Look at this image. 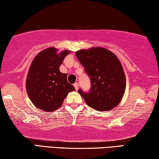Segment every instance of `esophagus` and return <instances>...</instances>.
Returning <instances> with one entry per match:
<instances>
[{
  "instance_id": "1",
  "label": "esophagus",
  "mask_w": 159,
  "mask_h": 159,
  "mask_svg": "<svg viewBox=\"0 0 159 159\" xmlns=\"http://www.w3.org/2000/svg\"><path fill=\"white\" fill-rule=\"evenodd\" d=\"M74 86H75V88L76 89V90H78V88H79V84H78L77 82H76V83L74 84Z\"/></svg>"
}]
</instances>
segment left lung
Segmentation results:
<instances>
[{"instance_id": "obj_1", "label": "left lung", "mask_w": 159, "mask_h": 159, "mask_svg": "<svg viewBox=\"0 0 159 159\" xmlns=\"http://www.w3.org/2000/svg\"><path fill=\"white\" fill-rule=\"evenodd\" d=\"M76 56L90 78L91 90H78L90 107L108 111L120 103L126 89L123 67L117 56L109 50L93 47L76 52Z\"/></svg>"}]
</instances>
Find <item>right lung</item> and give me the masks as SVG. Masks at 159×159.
<instances>
[{
    "label": "right lung",
    "instance_id": "1",
    "mask_svg": "<svg viewBox=\"0 0 159 159\" xmlns=\"http://www.w3.org/2000/svg\"><path fill=\"white\" fill-rule=\"evenodd\" d=\"M54 47L40 51L32 61L26 80V89L30 101L37 108L53 112L62 106L69 92L75 87L67 82V75L59 67L70 51L57 53Z\"/></svg>",
    "mask_w": 159,
    "mask_h": 159
}]
</instances>
